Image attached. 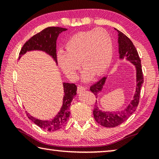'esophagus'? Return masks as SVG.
I'll list each match as a JSON object with an SVG mask.
<instances>
[{"label": "esophagus", "instance_id": "1", "mask_svg": "<svg viewBox=\"0 0 159 159\" xmlns=\"http://www.w3.org/2000/svg\"><path fill=\"white\" fill-rule=\"evenodd\" d=\"M86 90V88L84 87V86H82V85H78L77 87V92L78 93H80L83 92V91H85Z\"/></svg>", "mask_w": 159, "mask_h": 159}]
</instances>
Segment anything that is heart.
<instances>
[{
	"label": "heart",
	"instance_id": "1",
	"mask_svg": "<svg viewBox=\"0 0 159 159\" xmlns=\"http://www.w3.org/2000/svg\"><path fill=\"white\" fill-rule=\"evenodd\" d=\"M113 57L111 38L104 29L80 31L65 44V51L57 55L59 66L69 79L77 76L80 63L85 69L83 79L89 80L94 74L102 76L110 66Z\"/></svg>",
	"mask_w": 159,
	"mask_h": 159
}]
</instances>
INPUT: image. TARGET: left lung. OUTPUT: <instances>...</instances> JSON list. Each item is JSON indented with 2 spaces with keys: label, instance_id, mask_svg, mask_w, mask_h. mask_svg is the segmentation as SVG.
<instances>
[{
  "label": "left lung",
  "instance_id": "left-lung-1",
  "mask_svg": "<svg viewBox=\"0 0 159 159\" xmlns=\"http://www.w3.org/2000/svg\"><path fill=\"white\" fill-rule=\"evenodd\" d=\"M117 30V29H116ZM118 31V53L120 60L129 61L133 64L136 69V88L133 100L127 107L120 111H102L99 109L96 102L93 110L94 118L97 122L101 125L107 128H113L121 124L125 121L135 111L139 104V95L142 85L144 83V77L142 74L141 60L139 59L138 51L130 39L123 34L121 31ZM107 77H103L95 84L90 86V90L98 98L99 92H101L104 85L105 84Z\"/></svg>",
  "mask_w": 159,
  "mask_h": 159
}]
</instances>
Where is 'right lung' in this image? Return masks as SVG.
Returning a JSON list of instances; mask_svg holds the SVG:
<instances>
[{
	"label": "right lung",
	"instance_id": "right-lung-1",
	"mask_svg": "<svg viewBox=\"0 0 159 159\" xmlns=\"http://www.w3.org/2000/svg\"><path fill=\"white\" fill-rule=\"evenodd\" d=\"M66 29L50 26L45 28L39 33L32 36L26 41L21 48L20 52V59L21 56L27 52L32 50L43 51L54 60L57 64V53H56V42L57 37L62 31H66ZM64 98L62 107L56 116L51 120H43L38 119L26 112V116L35 124L43 130L49 132L55 131L60 129L66 124L70 115L69 108L74 97L76 95L77 87L74 83H63Z\"/></svg>",
	"mask_w": 159,
	"mask_h": 159
}]
</instances>
